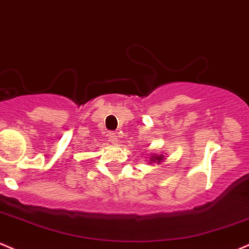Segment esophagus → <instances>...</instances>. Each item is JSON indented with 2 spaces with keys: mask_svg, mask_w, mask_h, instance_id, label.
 I'll return each instance as SVG.
<instances>
[{
  "mask_svg": "<svg viewBox=\"0 0 249 249\" xmlns=\"http://www.w3.org/2000/svg\"><path fill=\"white\" fill-rule=\"evenodd\" d=\"M108 140H109L111 143H117V141H119V140H117L116 133H114V132L108 133Z\"/></svg>",
  "mask_w": 249,
  "mask_h": 249,
  "instance_id": "1",
  "label": "esophagus"
}]
</instances>
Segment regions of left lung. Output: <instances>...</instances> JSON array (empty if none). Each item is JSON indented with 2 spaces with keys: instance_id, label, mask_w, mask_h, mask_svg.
I'll return each instance as SVG.
<instances>
[{
  "instance_id": "8db88e82",
  "label": "left lung",
  "mask_w": 249,
  "mask_h": 249,
  "mask_svg": "<svg viewBox=\"0 0 249 249\" xmlns=\"http://www.w3.org/2000/svg\"><path fill=\"white\" fill-rule=\"evenodd\" d=\"M153 160L152 161H154L155 162V160H158V162H160L161 160H162V156L160 155V156H153Z\"/></svg>"
}]
</instances>
